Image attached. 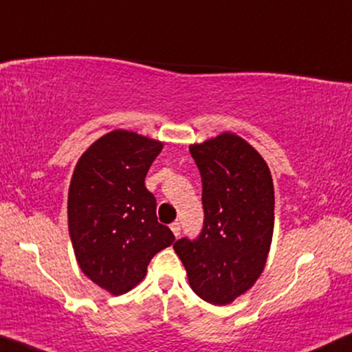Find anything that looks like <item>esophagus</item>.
Listing matches in <instances>:
<instances>
[{
  "label": "esophagus",
  "mask_w": 352,
  "mask_h": 352,
  "mask_svg": "<svg viewBox=\"0 0 352 352\" xmlns=\"http://www.w3.org/2000/svg\"><path fill=\"white\" fill-rule=\"evenodd\" d=\"M170 228H171V230H173V234H175V237H176V239L179 237V235H181V226H179V223H173V224L170 226Z\"/></svg>",
  "instance_id": "obj_1"
}]
</instances>
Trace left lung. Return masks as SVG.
I'll use <instances>...</instances> for the list:
<instances>
[{
	"label": "left lung",
	"instance_id": "1",
	"mask_svg": "<svg viewBox=\"0 0 352 352\" xmlns=\"http://www.w3.org/2000/svg\"><path fill=\"white\" fill-rule=\"evenodd\" d=\"M189 151L200 170L204 229L173 245L189 285L201 300L230 305L254 285L266 266L274 232V184L256 148L221 133Z\"/></svg>",
	"mask_w": 352,
	"mask_h": 352
}]
</instances>
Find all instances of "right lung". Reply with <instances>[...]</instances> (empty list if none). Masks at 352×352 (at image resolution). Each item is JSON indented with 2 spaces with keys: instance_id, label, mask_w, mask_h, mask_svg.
<instances>
[{
  "instance_id": "add662e5",
  "label": "right lung",
  "mask_w": 352,
  "mask_h": 352,
  "mask_svg": "<svg viewBox=\"0 0 352 352\" xmlns=\"http://www.w3.org/2000/svg\"><path fill=\"white\" fill-rule=\"evenodd\" d=\"M162 148L155 139L113 129L86 148L72 175L67 214L76 263L110 295L133 290L153 254L175 242L144 184Z\"/></svg>"
}]
</instances>
